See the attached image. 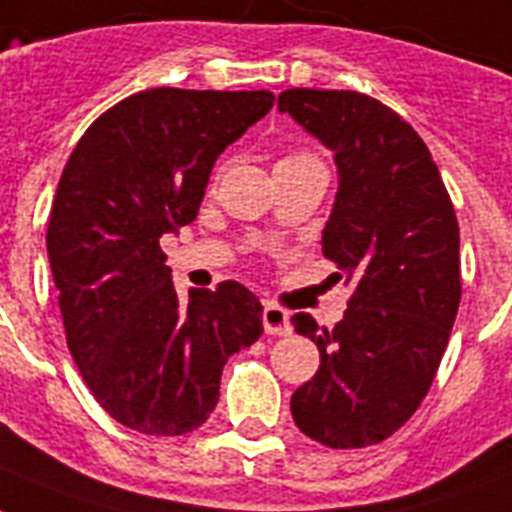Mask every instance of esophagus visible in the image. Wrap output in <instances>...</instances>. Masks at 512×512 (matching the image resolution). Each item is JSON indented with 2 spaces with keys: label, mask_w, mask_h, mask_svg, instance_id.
I'll return each instance as SVG.
<instances>
[{
  "label": "esophagus",
  "mask_w": 512,
  "mask_h": 512,
  "mask_svg": "<svg viewBox=\"0 0 512 512\" xmlns=\"http://www.w3.org/2000/svg\"><path fill=\"white\" fill-rule=\"evenodd\" d=\"M263 328H265V334H276V336L289 334V331H292V321H289V313H286L284 307L273 305V302H265Z\"/></svg>",
  "instance_id": "esophagus-1"
}]
</instances>
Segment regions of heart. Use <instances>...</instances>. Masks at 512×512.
<instances>
[{
	"label": "heart",
	"mask_w": 512,
	"mask_h": 512,
	"mask_svg": "<svg viewBox=\"0 0 512 512\" xmlns=\"http://www.w3.org/2000/svg\"><path fill=\"white\" fill-rule=\"evenodd\" d=\"M313 160L315 157L307 155V152H289V155L278 160V165H294V162H313Z\"/></svg>",
	"instance_id": "1"
}]
</instances>
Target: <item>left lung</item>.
Masks as SVG:
<instances>
[{
  "mask_svg": "<svg viewBox=\"0 0 512 512\" xmlns=\"http://www.w3.org/2000/svg\"><path fill=\"white\" fill-rule=\"evenodd\" d=\"M278 110L334 152L339 191L323 255L355 284L347 313L321 328V368L292 394L294 423L352 450L384 442L418 410L460 305V228L429 147L394 110L360 91H281Z\"/></svg>",
  "mask_w": 512,
  "mask_h": 512,
  "instance_id": "8db88e82",
  "label": "left lung"
}]
</instances>
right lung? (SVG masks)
<instances>
[{"mask_svg":"<svg viewBox=\"0 0 512 512\" xmlns=\"http://www.w3.org/2000/svg\"><path fill=\"white\" fill-rule=\"evenodd\" d=\"M273 102L139 91L91 123L62 170L47 252L65 339L99 405L139 434L202 426L226 360L263 334L260 299L236 281L181 302L160 239L197 218L218 155Z\"/></svg>","mask_w":512,"mask_h":512,"instance_id":"add662e5","label":"right lung"}]
</instances>
